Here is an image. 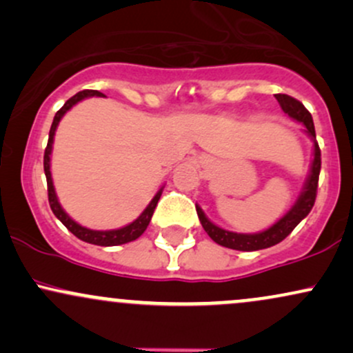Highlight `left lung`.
<instances>
[{
    "label": "left lung",
    "mask_w": 353,
    "mask_h": 353,
    "mask_svg": "<svg viewBox=\"0 0 353 353\" xmlns=\"http://www.w3.org/2000/svg\"><path fill=\"white\" fill-rule=\"evenodd\" d=\"M275 99L281 104L282 111L285 112L287 116L292 117L294 121L303 124V131L309 134V137L314 141V159H312L309 176H307L305 184H303V189L299 196V199L295 201V204L289 209V212L285 216L279 219L274 225H270L269 229L262 230V232L255 234H239L232 232V230H225L219 225L210 222L208 216L204 214L199 205L196 204L197 216H199V221L204 228L208 236L212 239L214 242L222 247H228V249L234 250H245V252H250V250H261L267 249V247H272L279 242H282L283 239L289 236L292 230L297 228L299 222L302 219L309 216V212L314 208L315 196H317V185H319V174H320V149L319 143L315 141V128L314 121H312V114L307 111L305 106L301 103V101L294 99L292 96L287 94H275Z\"/></svg>",
    "instance_id": "obj_1"
}]
</instances>
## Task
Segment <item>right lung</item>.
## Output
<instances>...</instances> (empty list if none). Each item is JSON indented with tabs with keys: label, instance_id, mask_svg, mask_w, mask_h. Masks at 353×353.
I'll return each mask as SVG.
<instances>
[{
	"label": "right lung",
	"instance_id": "add662e5",
	"mask_svg": "<svg viewBox=\"0 0 353 353\" xmlns=\"http://www.w3.org/2000/svg\"><path fill=\"white\" fill-rule=\"evenodd\" d=\"M91 96H98V98H103L104 94H103V92H99V91H92V89L79 91L78 94H74L71 99H68L66 103H64V106L61 108L58 112H56L54 119H52V124H51V129H50V139H48V145H46V149H44V174H46V181H48V199H50V205H51L52 214H54V216L58 217L64 225H66L70 232L74 234V236L81 239V241L88 242V244L104 245V247L128 244V242L136 241L137 237L143 236L144 230L148 229L149 222H151V217L154 214V209H156L157 202H159V197H161V194H163L164 188H161L159 190H157V194L152 197V201L149 202L148 208H145L143 212H141V216L137 217L136 221H132L131 224L124 225V228H121V229H112V230H92V229L83 228V225L78 224L76 221H72V219L68 216L66 210L61 208L58 196H56L54 185H52L51 151H52V143H54L56 128H58L59 121L63 119V116L66 114V112L70 111V109L74 106V104H78L79 101H83L86 98H91Z\"/></svg>",
	"mask_w": 353,
	"mask_h": 353
}]
</instances>
